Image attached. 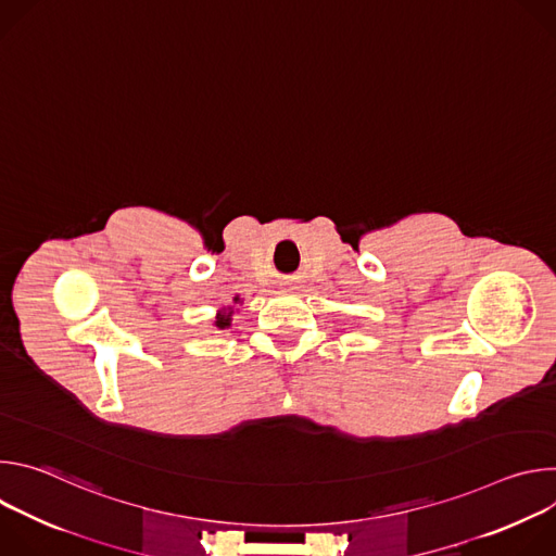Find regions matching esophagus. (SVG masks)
Returning <instances> with one entry per match:
<instances>
[{
	"label": "esophagus",
	"instance_id": "obj_1",
	"mask_svg": "<svg viewBox=\"0 0 556 556\" xmlns=\"http://www.w3.org/2000/svg\"><path fill=\"white\" fill-rule=\"evenodd\" d=\"M283 286V290L286 292H294V290H299V286L294 283V281H286V283H281Z\"/></svg>",
	"mask_w": 556,
	"mask_h": 556
}]
</instances>
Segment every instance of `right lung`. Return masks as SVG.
I'll return each mask as SVG.
<instances>
[{
  "instance_id": "obj_1",
  "label": "right lung",
  "mask_w": 556,
  "mask_h": 556,
  "mask_svg": "<svg viewBox=\"0 0 556 556\" xmlns=\"http://www.w3.org/2000/svg\"><path fill=\"white\" fill-rule=\"evenodd\" d=\"M237 305H242L240 294H235V296H232V305H226V307H219V309H217V314H215V321H213V328H217V330H226V328H230L235 312H240V309H237Z\"/></svg>"
}]
</instances>
